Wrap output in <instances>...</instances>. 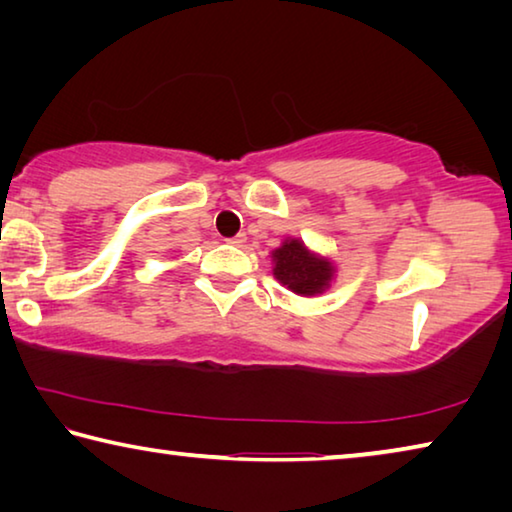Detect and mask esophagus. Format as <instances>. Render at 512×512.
<instances>
[{
	"label": "esophagus",
	"instance_id": "1",
	"mask_svg": "<svg viewBox=\"0 0 512 512\" xmlns=\"http://www.w3.org/2000/svg\"><path fill=\"white\" fill-rule=\"evenodd\" d=\"M228 244H232V246H244V244H246V235H244V232H239V235L228 239Z\"/></svg>",
	"mask_w": 512,
	"mask_h": 512
}]
</instances>
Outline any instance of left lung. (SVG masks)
Here are the masks:
<instances>
[{
  "label": "left lung",
  "instance_id": "1",
  "mask_svg": "<svg viewBox=\"0 0 512 512\" xmlns=\"http://www.w3.org/2000/svg\"><path fill=\"white\" fill-rule=\"evenodd\" d=\"M275 280L296 296L314 298L332 287L336 277V264L320 253H314L298 237H287L273 253Z\"/></svg>",
  "mask_w": 512,
  "mask_h": 512
}]
</instances>
